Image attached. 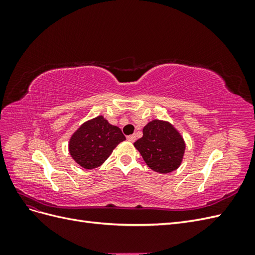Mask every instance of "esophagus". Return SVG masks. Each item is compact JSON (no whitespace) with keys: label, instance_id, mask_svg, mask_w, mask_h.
I'll return each instance as SVG.
<instances>
[{"label":"esophagus","instance_id":"34e87169","mask_svg":"<svg viewBox=\"0 0 255 255\" xmlns=\"http://www.w3.org/2000/svg\"><path fill=\"white\" fill-rule=\"evenodd\" d=\"M127 139L129 141V142H134L136 140V135H129L128 136Z\"/></svg>","mask_w":255,"mask_h":255}]
</instances>
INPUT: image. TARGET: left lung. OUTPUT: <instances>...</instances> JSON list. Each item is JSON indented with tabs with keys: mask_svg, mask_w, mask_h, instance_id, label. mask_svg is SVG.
Here are the masks:
<instances>
[{
	"mask_svg": "<svg viewBox=\"0 0 255 255\" xmlns=\"http://www.w3.org/2000/svg\"><path fill=\"white\" fill-rule=\"evenodd\" d=\"M142 134L134 146L153 171L170 173L181 166L186 143L170 122L154 119L146 123Z\"/></svg>",
	"mask_w": 255,
	"mask_h": 255,
	"instance_id": "8db88e82",
	"label": "left lung"
}]
</instances>
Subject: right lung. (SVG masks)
<instances>
[{"label": "right lung", "instance_id": "obj_1", "mask_svg": "<svg viewBox=\"0 0 255 255\" xmlns=\"http://www.w3.org/2000/svg\"><path fill=\"white\" fill-rule=\"evenodd\" d=\"M126 137L121 129L111 125L103 116L85 121L69 139V153L81 167L95 169L110 157Z\"/></svg>", "mask_w": 255, "mask_h": 255}]
</instances>
